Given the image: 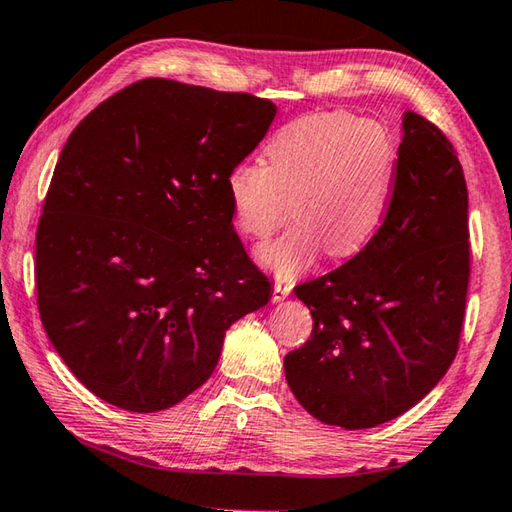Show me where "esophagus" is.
<instances>
[{"label":"esophagus","instance_id":"obj_1","mask_svg":"<svg viewBox=\"0 0 512 512\" xmlns=\"http://www.w3.org/2000/svg\"><path fill=\"white\" fill-rule=\"evenodd\" d=\"M293 289V284L287 280H275L273 284V302H282L284 298H289V293Z\"/></svg>","mask_w":512,"mask_h":512}]
</instances>
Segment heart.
<instances>
[{
	"label": "heart",
	"instance_id": "1",
	"mask_svg": "<svg viewBox=\"0 0 512 512\" xmlns=\"http://www.w3.org/2000/svg\"><path fill=\"white\" fill-rule=\"evenodd\" d=\"M264 160L241 162L228 176L235 221L264 239L293 214L298 221L257 259L280 280H293L327 248L350 257L377 235L391 201L397 146L375 119L320 112L289 121L264 149Z\"/></svg>",
	"mask_w": 512,
	"mask_h": 512
}]
</instances>
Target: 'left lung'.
<instances>
[{
    "label": "left lung",
    "mask_w": 512,
    "mask_h": 512,
    "mask_svg": "<svg viewBox=\"0 0 512 512\" xmlns=\"http://www.w3.org/2000/svg\"><path fill=\"white\" fill-rule=\"evenodd\" d=\"M391 203L361 253L296 296L314 316L284 357L296 400L325 424L370 429L418 404L452 366L461 339L470 230L452 142L404 112Z\"/></svg>",
    "instance_id": "obj_1"
}]
</instances>
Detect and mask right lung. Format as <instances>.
<instances>
[{"label": "right lung", "mask_w": 512, "mask_h": 512, "mask_svg": "<svg viewBox=\"0 0 512 512\" xmlns=\"http://www.w3.org/2000/svg\"><path fill=\"white\" fill-rule=\"evenodd\" d=\"M275 112L253 94L144 79L67 137L38 223V309L103 402H183L210 379L228 327L271 300L225 183Z\"/></svg>", "instance_id": "obj_1"}]
</instances>
